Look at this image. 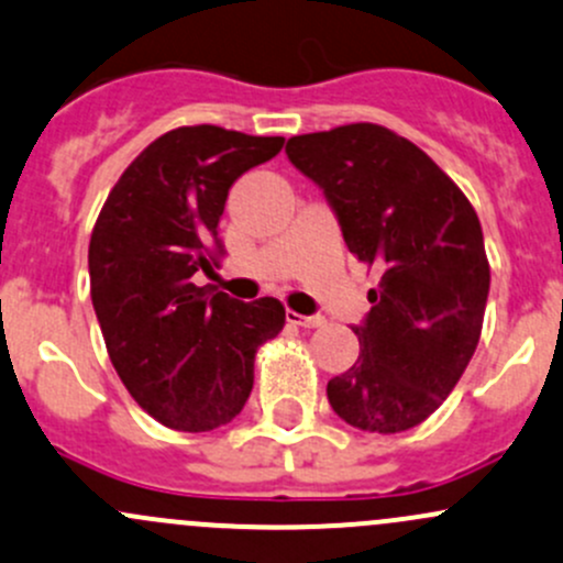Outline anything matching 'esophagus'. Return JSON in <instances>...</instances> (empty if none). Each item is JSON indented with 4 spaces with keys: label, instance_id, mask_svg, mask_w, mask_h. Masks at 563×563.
I'll return each instance as SVG.
<instances>
[{
    "label": "esophagus",
    "instance_id": "34e87169",
    "mask_svg": "<svg viewBox=\"0 0 563 563\" xmlns=\"http://www.w3.org/2000/svg\"><path fill=\"white\" fill-rule=\"evenodd\" d=\"M286 321L297 323V327H305V329H318V327H323V323H327V318H323V316H299V312L288 310Z\"/></svg>",
    "mask_w": 563,
    "mask_h": 563
}]
</instances>
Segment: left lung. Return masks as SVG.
<instances>
[{
    "mask_svg": "<svg viewBox=\"0 0 563 563\" xmlns=\"http://www.w3.org/2000/svg\"><path fill=\"white\" fill-rule=\"evenodd\" d=\"M286 156L323 191L347 251L380 269L356 364L327 386L345 423H423L475 356L490 269L470 199L410 140L377 123L291 137Z\"/></svg>",
    "mask_w": 563,
    "mask_h": 563,
    "instance_id": "8db88e82",
    "label": "left lung"
}]
</instances>
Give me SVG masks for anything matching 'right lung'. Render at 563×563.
<instances>
[{"mask_svg":"<svg viewBox=\"0 0 563 563\" xmlns=\"http://www.w3.org/2000/svg\"><path fill=\"white\" fill-rule=\"evenodd\" d=\"M283 137L183 126L145 147L88 245L91 301L118 377L158 423L212 431L245 407L258 345L286 327L277 299L194 286L212 272L229 188L280 153Z\"/></svg>","mask_w":563,"mask_h":563,"instance_id":"1","label":"right lung"}]
</instances>
